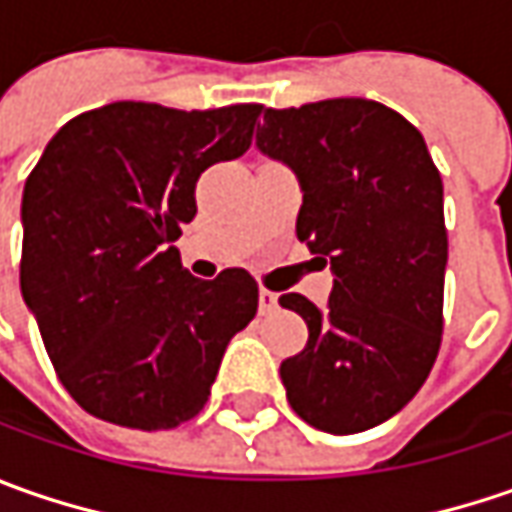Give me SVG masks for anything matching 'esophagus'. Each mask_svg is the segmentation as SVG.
Here are the masks:
<instances>
[{"instance_id": "34e87169", "label": "esophagus", "mask_w": 512, "mask_h": 512, "mask_svg": "<svg viewBox=\"0 0 512 512\" xmlns=\"http://www.w3.org/2000/svg\"><path fill=\"white\" fill-rule=\"evenodd\" d=\"M276 307H279V296H276L273 290L262 287V290H259V313L267 316V313H273Z\"/></svg>"}]
</instances>
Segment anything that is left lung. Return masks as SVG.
Returning <instances> with one entry per match:
<instances>
[{
    "mask_svg": "<svg viewBox=\"0 0 512 512\" xmlns=\"http://www.w3.org/2000/svg\"><path fill=\"white\" fill-rule=\"evenodd\" d=\"M256 145L299 173L296 236L336 276L325 310L279 299L310 333L279 370L287 402L325 433L370 430L419 393L442 347L439 168L422 133L370 99L267 108Z\"/></svg>",
    "mask_w": 512,
    "mask_h": 512,
    "instance_id": "8db88e82",
    "label": "left lung"
}]
</instances>
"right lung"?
I'll return each mask as SVG.
<instances>
[{
	"instance_id": "right-lung-1",
	"label": "right lung",
	"mask_w": 512,
	"mask_h": 512,
	"mask_svg": "<svg viewBox=\"0 0 512 512\" xmlns=\"http://www.w3.org/2000/svg\"><path fill=\"white\" fill-rule=\"evenodd\" d=\"M262 105L113 102L62 125L22 193L19 285L59 382L90 416L170 430L199 416L259 285L242 267L190 276L176 239L196 182L239 159Z\"/></svg>"
}]
</instances>
